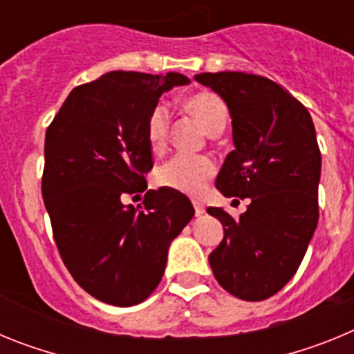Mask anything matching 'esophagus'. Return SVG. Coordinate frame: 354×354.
<instances>
[{"label": "esophagus", "mask_w": 354, "mask_h": 354, "mask_svg": "<svg viewBox=\"0 0 354 354\" xmlns=\"http://www.w3.org/2000/svg\"><path fill=\"white\" fill-rule=\"evenodd\" d=\"M193 207H195V214L196 216H202L205 212V207L202 202H198V200H193Z\"/></svg>", "instance_id": "34e87169"}]
</instances>
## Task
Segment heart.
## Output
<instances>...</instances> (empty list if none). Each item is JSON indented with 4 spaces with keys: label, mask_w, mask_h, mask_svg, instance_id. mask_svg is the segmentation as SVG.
I'll list each match as a JSON object with an SVG mask.
<instances>
[{
    "label": "heart",
    "mask_w": 354,
    "mask_h": 354,
    "mask_svg": "<svg viewBox=\"0 0 354 354\" xmlns=\"http://www.w3.org/2000/svg\"><path fill=\"white\" fill-rule=\"evenodd\" d=\"M186 106L211 134L221 133L227 126L228 108L225 101L214 92H198L184 99ZM170 133V109L165 104H156L150 109L145 124V138L154 152H161L168 142ZM216 174V165L207 156L175 154L156 170V183L162 187L198 195L207 180Z\"/></svg>",
    "instance_id": "obj_1"
}]
</instances>
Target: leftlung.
I'll use <instances>...</instances> for the list:
<instances>
[{
    "label": "left lung",
    "mask_w": 354,
    "mask_h": 354,
    "mask_svg": "<svg viewBox=\"0 0 354 354\" xmlns=\"http://www.w3.org/2000/svg\"><path fill=\"white\" fill-rule=\"evenodd\" d=\"M195 80L227 102L236 149L227 156L216 187L248 198L234 220L221 207L223 241L209 255L216 280L245 301H262L298 271L319 220L321 177L315 127L308 109L268 77L246 72H202Z\"/></svg>",
    "instance_id": "left-lung-1"
}]
</instances>
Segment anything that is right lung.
Returning <instances> with one entry per match:
<instances>
[{"label": "right lung", "instance_id": "obj_1", "mask_svg": "<svg viewBox=\"0 0 354 354\" xmlns=\"http://www.w3.org/2000/svg\"><path fill=\"white\" fill-rule=\"evenodd\" d=\"M189 80L113 71L76 86L46 131L42 196L56 246L72 278L115 306L138 305L161 282L170 243L195 214L183 193L147 189L145 138L159 97ZM138 196V195H136Z\"/></svg>", "mask_w": 354, "mask_h": 354}]
</instances>
